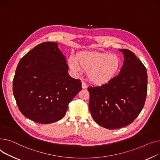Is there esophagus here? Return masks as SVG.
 I'll return each instance as SVG.
<instances>
[{
	"label": "esophagus",
	"mask_w": 160,
	"mask_h": 160,
	"mask_svg": "<svg viewBox=\"0 0 160 160\" xmlns=\"http://www.w3.org/2000/svg\"><path fill=\"white\" fill-rule=\"evenodd\" d=\"M81 85H82V88H86L87 87V84L84 82H82V83H81Z\"/></svg>",
	"instance_id": "1"
}]
</instances>
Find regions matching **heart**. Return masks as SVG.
Instances as JSON below:
<instances>
[{
  "instance_id": "1",
  "label": "heart",
  "mask_w": 160,
  "mask_h": 160,
  "mask_svg": "<svg viewBox=\"0 0 160 160\" xmlns=\"http://www.w3.org/2000/svg\"><path fill=\"white\" fill-rule=\"evenodd\" d=\"M68 64L75 73L82 70L87 71L90 82L101 86L109 83L117 76L121 68L122 61L116 54L84 51L77 53L76 59L70 58Z\"/></svg>"
}]
</instances>
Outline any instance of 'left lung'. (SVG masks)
<instances>
[{"mask_svg":"<svg viewBox=\"0 0 160 160\" xmlns=\"http://www.w3.org/2000/svg\"><path fill=\"white\" fill-rule=\"evenodd\" d=\"M124 56L120 73L109 83L88 87L89 109L100 126L117 129L132 123L142 110L147 93V73L135 54L119 49Z\"/></svg>","mask_w":160,"mask_h":160,"instance_id":"left-lung-1","label":"left lung"}]
</instances>
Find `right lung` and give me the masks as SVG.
Returning a JSON list of instances; mask_svg holds the SVG:
<instances>
[{
    "instance_id": "obj_1",
    "label": "right lung",
    "mask_w": 160,
    "mask_h": 160,
    "mask_svg": "<svg viewBox=\"0 0 160 160\" xmlns=\"http://www.w3.org/2000/svg\"><path fill=\"white\" fill-rule=\"evenodd\" d=\"M58 43L45 42L28 52L18 62L13 92L18 109L36 123L49 124L62 119L69 102L81 90L71 78Z\"/></svg>"
}]
</instances>
